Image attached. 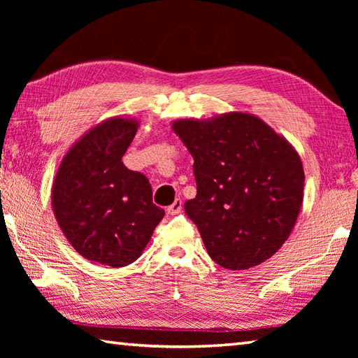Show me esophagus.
Listing matches in <instances>:
<instances>
[{"instance_id":"1","label":"esophagus","mask_w":358,"mask_h":358,"mask_svg":"<svg viewBox=\"0 0 358 358\" xmlns=\"http://www.w3.org/2000/svg\"><path fill=\"white\" fill-rule=\"evenodd\" d=\"M181 209H183V203H181L180 199H177L166 210H167V214H169V215H177L181 212Z\"/></svg>"}]
</instances>
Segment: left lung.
<instances>
[{"label": "left lung", "instance_id": "8db88e82", "mask_svg": "<svg viewBox=\"0 0 358 358\" xmlns=\"http://www.w3.org/2000/svg\"><path fill=\"white\" fill-rule=\"evenodd\" d=\"M194 158L195 199L186 215L222 268H254L291 235L303 201L305 171L283 135L248 112L172 123Z\"/></svg>", "mask_w": 358, "mask_h": 358}]
</instances>
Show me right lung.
I'll list each match as a JSON object with an SVG mask.
<instances>
[{
    "label": "right lung",
    "instance_id": "add662e5",
    "mask_svg": "<svg viewBox=\"0 0 358 358\" xmlns=\"http://www.w3.org/2000/svg\"><path fill=\"white\" fill-rule=\"evenodd\" d=\"M140 121H101L66 152L52 185V210L72 248L92 263L123 268L149 243L164 210L143 173L121 162Z\"/></svg>",
    "mask_w": 358,
    "mask_h": 358
}]
</instances>
